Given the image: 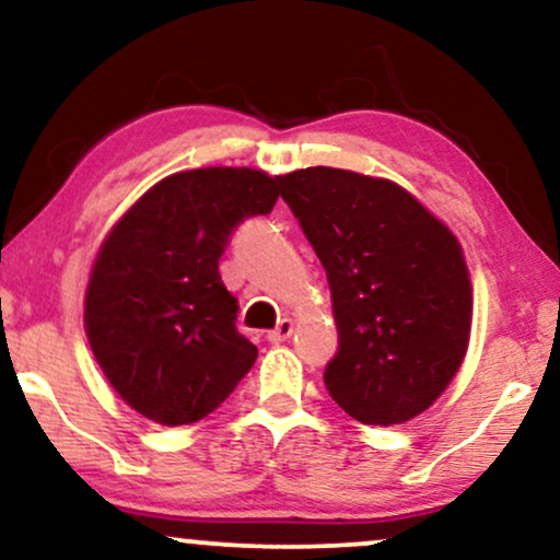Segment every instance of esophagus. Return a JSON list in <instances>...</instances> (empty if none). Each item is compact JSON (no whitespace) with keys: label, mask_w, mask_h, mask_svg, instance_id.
<instances>
[{"label":"esophagus","mask_w":560,"mask_h":560,"mask_svg":"<svg viewBox=\"0 0 560 560\" xmlns=\"http://www.w3.org/2000/svg\"><path fill=\"white\" fill-rule=\"evenodd\" d=\"M292 330H294V323L289 320V317H284V320H279V325H276L273 330H268V341L271 343H281V341H287L289 336H292Z\"/></svg>","instance_id":"esophagus-1"}]
</instances>
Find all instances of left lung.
Masks as SVG:
<instances>
[{"instance_id":"8db88e82","label":"left lung","mask_w":560,"mask_h":560,"mask_svg":"<svg viewBox=\"0 0 560 560\" xmlns=\"http://www.w3.org/2000/svg\"><path fill=\"white\" fill-rule=\"evenodd\" d=\"M281 198L328 273L330 398L374 427L419 416L468 351L472 292L455 235L408 190L351 170H294Z\"/></svg>"}]
</instances>
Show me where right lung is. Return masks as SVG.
I'll return each instance as SVG.
<instances>
[{
  "instance_id": "1",
  "label": "right lung",
  "mask_w": 560,
  "mask_h": 560,
  "mask_svg": "<svg viewBox=\"0 0 560 560\" xmlns=\"http://www.w3.org/2000/svg\"><path fill=\"white\" fill-rule=\"evenodd\" d=\"M279 186L250 167L175 173L105 237L84 328L105 377L137 413L162 427L201 421L256 364L219 258L240 222L273 209Z\"/></svg>"
}]
</instances>
